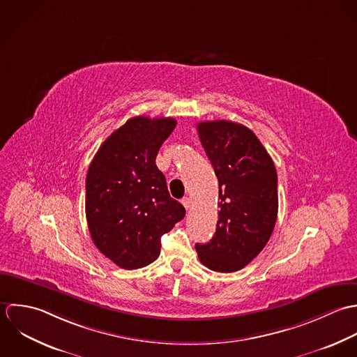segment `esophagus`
Instances as JSON below:
<instances>
[{
	"label": "esophagus",
	"instance_id": "1",
	"mask_svg": "<svg viewBox=\"0 0 357 357\" xmlns=\"http://www.w3.org/2000/svg\"><path fill=\"white\" fill-rule=\"evenodd\" d=\"M182 204H183V207H185L188 211L192 208V200H190L189 197H185V199L182 200Z\"/></svg>",
	"mask_w": 357,
	"mask_h": 357
}]
</instances>
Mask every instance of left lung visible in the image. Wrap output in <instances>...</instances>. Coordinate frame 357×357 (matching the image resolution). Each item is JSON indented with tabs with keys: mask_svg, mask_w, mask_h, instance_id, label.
<instances>
[{
	"mask_svg": "<svg viewBox=\"0 0 357 357\" xmlns=\"http://www.w3.org/2000/svg\"><path fill=\"white\" fill-rule=\"evenodd\" d=\"M219 183L214 237L196 244L200 262L230 273L248 265L266 245L278 219V172L272 157L247 127L219 120L197 124Z\"/></svg>",
	"mask_w": 357,
	"mask_h": 357,
	"instance_id": "obj_1",
	"label": "left lung"
}]
</instances>
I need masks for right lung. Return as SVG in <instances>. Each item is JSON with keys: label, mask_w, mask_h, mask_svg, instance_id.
I'll return each mask as SVG.
<instances>
[{"label": "right lung", "mask_w": 357, "mask_h": 357, "mask_svg": "<svg viewBox=\"0 0 357 357\" xmlns=\"http://www.w3.org/2000/svg\"><path fill=\"white\" fill-rule=\"evenodd\" d=\"M175 127L171 117H132L102 143L88 168L85 215L92 241L123 269L155 261L161 236L186 214L155 165Z\"/></svg>", "instance_id": "obj_1"}]
</instances>
